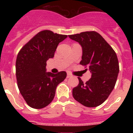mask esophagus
I'll return each instance as SVG.
<instances>
[{
  "label": "esophagus",
  "mask_w": 133,
  "mask_h": 133,
  "mask_svg": "<svg viewBox=\"0 0 133 133\" xmlns=\"http://www.w3.org/2000/svg\"><path fill=\"white\" fill-rule=\"evenodd\" d=\"M71 77V75L70 74H68L67 75V78H69Z\"/></svg>",
  "instance_id": "esophagus-1"
}]
</instances>
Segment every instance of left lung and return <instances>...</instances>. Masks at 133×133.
<instances>
[{"instance_id":"8db88e82","label":"left lung","mask_w":133,"mask_h":133,"mask_svg":"<svg viewBox=\"0 0 133 133\" xmlns=\"http://www.w3.org/2000/svg\"><path fill=\"white\" fill-rule=\"evenodd\" d=\"M82 48L80 64L89 68L91 78L84 84L78 78L79 84L73 89V98L88 108L101 105L115 88L119 73L116 53L105 40L94 31L69 35ZM88 70V69H85Z\"/></svg>"}]
</instances>
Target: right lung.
Masks as SVG:
<instances>
[{
	"label": "right lung",
	"instance_id": "1",
	"mask_svg": "<svg viewBox=\"0 0 133 133\" xmlns=\"http://www.w3.org/2000/svg\"><path fill=\"white\" fill-rule=\"evenodd\" d=\"M67 37L50 30L42 31L18 52L16 60L17 85L31 108L42 109L49 105L54 98L57 85L66 77L65 71L47 73L45 66L47 60L54 57L59 43Z\"/></svg>",
	"mask_w": 133,
	"mask_h": 133
}]
</instances>
